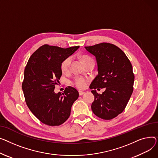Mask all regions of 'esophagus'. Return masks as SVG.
I'll return each instance as SVG.
<instances>
[{
	"mask_svg": "<svg viewBox=\"0 0 158 158\" xmlns=\"http://www.w3.org/2000/svg\"><path fill=\"white\" fill-rule=\"evenodd\" d=\"M78 92H79V95H80V96H82V95H83V94H84L85 93V92L80 91V90H79V91H78Z\"/></svg>",
	"mask_w": 158,
	"mask_h": 158,
	"instance_id": "esophagus-1",
	"label": "esophagus"
}]
</instances>
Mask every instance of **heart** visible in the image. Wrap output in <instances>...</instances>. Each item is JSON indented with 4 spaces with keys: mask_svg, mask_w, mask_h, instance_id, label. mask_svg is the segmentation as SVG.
<instances>
[{
    "mask_svg": "<svg viewBox=\"0 0 158 158\" xmlns=\"http://www.w3.org/2000/svg\"><path fill=\"white\" fill-rule=\"evenodd\" d=\"M81 59L82 62L85 65L89 63V62L93 61V59H92L90 57L88 56V55H83V56H81ZM72 60H73V58L72 57L70 56V57H66V59L62 60V62L60 64V69L62 73H66L69 71ZM87 81L85 78L80 77H77L75 78V79H74L73 81V84L77 88L80 89H84L87 85Z\"/></svg>",
    "mask_w": 158,
    "mask_h": 158,
    "instance_id": "1",
    "label": "heart"
}]
</instances>
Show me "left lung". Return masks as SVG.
I'll return each mask as SVG.
<instances>
[{
  "label": "left lung",
  "mask_w": 158,
  "mask_h": 158,
  "mask_svg": "<svg viewBox=\"0 0 158 158\" xmlns=\"http://www.w3.org/2000/svg\"><path fill=\"white\" fill-rule=\"evenodd\" d=\"M85 48L94 55L98 64V75L90 85L94 96L92 110L101 118L112 119L124 110L133 93L132 65L124 52L113 44L101 43ZM100 88L106 89L102 95L95 90Z\"/></svg>",
  "instance_id": "left-lung-1"
}]
</instances>
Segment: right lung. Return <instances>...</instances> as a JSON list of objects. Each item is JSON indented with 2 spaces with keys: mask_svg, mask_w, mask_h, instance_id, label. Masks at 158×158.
<instances>
[{
  "mask_svg": "<svg viewBox=\"0 0 158 158\" xmlns=\"http://www.w3.org/2000/svg\"><path fill=\"white\" fill-rule=\"evenodd\" d=\"M80 47L62 48L44 44L29 58L24 70L22 90L27 106L41 123L59 126L69 118L78 98L76 89L68 86L64 93L54 92L62 75L60 64Z\"/></svg>",
  "mask_w": 158,
  "mask_h": 158,
  "instance_id": "add662e5",
  "label": "right lung"
}]
</instances>
